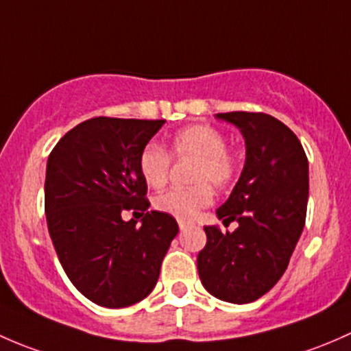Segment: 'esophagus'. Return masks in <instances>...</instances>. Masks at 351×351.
<instances>
[{"instance_id": "1", "label": "esophagus", "mask_w": 351, "mask_h": 351, "mask_svg": "<svg viewBox=\"0 0 351 351\" xmlns=\"http://www.w3.org/2000/svg\"><path fill=\"white\" fill-rule=\"evenodd\" d=\"M179 228H180V230L189 228V223H187V221H180V219H179Z\"/></svg>"}]
</instances>
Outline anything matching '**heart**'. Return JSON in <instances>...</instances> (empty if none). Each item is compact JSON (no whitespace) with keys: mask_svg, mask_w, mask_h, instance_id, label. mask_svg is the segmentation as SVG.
<instances>
[{"mask_svg":"<svg viewBox=\"0 0 351 351\" xmlns=\"http://www.w3.org/2000/svg\"><path fill=\"white\" fill-rule=\"evenodd\" d=\"M172 157L194 158L191 167L189 187L165 191L154 199L157 211L171 215L180 221H193L201 209L213 202V187L230 186L238 174V158L226 149V136L211 125L184 126L172 136L169 152L150 142L138 157V169L143 180L152 187L165 186L171 172Z\"/></svg>","mask_w":351,"mask_h":351,"instance_id":"obj_1","label":"heart"}]
</instances>
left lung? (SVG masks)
<instances>
[{
	"mask_svg": "<svg viewBox=\"0 0 351 351\" xmlns=\"http://www.w3.org/2000/svg\"><path fill=\"white\" fill-rule=\"evenodd\" d=\"M216 118L238 126L247 158L228 201L216 211L233 233L204 226L197 255L206 291L233 304L254 302L282 277L306 223L308 157L291 128L265 113L231 111Z\"/></svg>",
	"mask_w": 351,
	"mask_h": 351,
	"instance_id": "obj_1",
	"label": "left lung"
}]
</instances>
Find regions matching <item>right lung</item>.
<instances>
[{
    "instance_id": "add662e5",
    "label": "right lung",
    "mask_w": 351,
    "mask_h": 351,
    "mask_svg": "<svg viewBox=\"0 0 351 351\" xmlns=\"http://www.w3.org/2000/svg\"><path fill=\"white\" fill-rule=\"evenodd\" d=\"M165 120L97 117L59 140L47 160L45 215L64 272L103 308H126L154 291L179 233L171 215L149 211L138 169L143 147ZM140 210L143 225L123 222Z\"/></svg>"
}]
</instances>
